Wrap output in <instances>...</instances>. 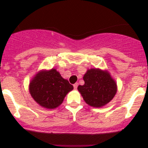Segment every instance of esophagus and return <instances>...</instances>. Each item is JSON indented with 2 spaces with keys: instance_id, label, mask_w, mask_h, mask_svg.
Masks as SVG:
<instances>
[{
  "instance_id": "obj_1",
  "label": "esophagus",
  "mask_w": 148,
  "mask_h": 148,
  "mask_svg": "<svg viewBox=\"0 0 148 148\" xmlns=\"http://www.w3.org/2000/svg\"><path fill=\"white\" fill-rule=\"evenodd\" d=\"M73 87H74V89H75V90H76L77 87H78V83L74 84H73Z\"/></svg>"
}]
</instances>
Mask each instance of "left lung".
<instances>
[{
  "instance_id": "obj_1",
  "label": "left lung",
  "mask_w": 148,
  "mask_h": 148,
  "mask_svg": "<svg viewBox=\"0 0 148 148\" xmlns=\"http://www.w3.org/2000/svg\"><path fill=\"white\" fill-rule=\"evenodd\" d=\"M83 79L84 84L78 86V90L85 102L94 108H101L109 103L117 92L116 82L108 71L90 69Z\"/></svg>"
}]
</instances>
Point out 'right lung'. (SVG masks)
<instances>
[{
  "label": "right lung",
  "mask_w": 148,
  "mask_h": 148,
  "mask_svg": "<svg viewBox=\"0 0 148 148\" xmlns=\"http://www.w3.org/2000/svg\"><path fill=\"white\" fill-rule=\"evenodd\" d=\"M73 90V86L56 69L38 72L29 83L32 97L39 105L47 109L58 108Z\"/></svg>",
  "instance_id": "add662e5"
}]
</instances>
